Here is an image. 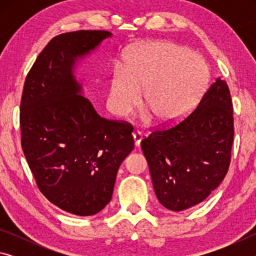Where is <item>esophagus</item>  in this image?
<instances>
[{
    "label": "esophagus",
    "instance_id": "obj_1",
    "mask_svg": "<svg viewBox=\"0 0 256 256\" xmlns=\"http://www.w3.org/2000/svg\"><path fill=\"white\" fill-rule=\"evenodd\" d=\"M133 138H134V144H136V146H140V144H141V140H142V133L141 132H134L133 133Z\"/></svg>",
    "mask_w": 256,
    "mask_h": 256
}]
</instances>
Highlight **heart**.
<instances>
[{"label":"heart","mask_w":256,"mask_h":256,"mask_svg":"<svg viewBox=\"0 0 256 256\" xmlns=\"http://www.w3.org/2000/svg\"><path fill=\"white\" fill-rule=\"evenodd\" d=\"M209 80L206 63L188 50L168 42L138 46L125 56V68L110 82L108 106L126 116L144 102L162 124H172L192 110ZM149 118V116H148Z\"/></svg>","instance_id":"obj_1"}]
</instances>
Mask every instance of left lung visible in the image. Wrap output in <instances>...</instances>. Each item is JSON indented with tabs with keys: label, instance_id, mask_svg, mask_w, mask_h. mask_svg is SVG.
<instances>
[{
	"label": "left lung",
	"instance_id": "left-lung-1",
	"mask_svg": "<svg viewBox=\"0 0 256 256\" xmlns=\"http://www.w3.org/2000/svg\"><path fill=\"white\" fill-rule=\"evenodd\" d=\"M232 141L230 92L218 78L188 118L141 141L159 202L182 211L206 200L227 174Z\"/></svg>",
	"mask_w": 256,
	"mask_h": 256
}]
</instances>
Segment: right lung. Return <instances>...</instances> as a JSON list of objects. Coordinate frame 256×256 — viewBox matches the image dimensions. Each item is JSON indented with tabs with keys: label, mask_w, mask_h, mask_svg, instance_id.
<instances>
[{
	"label": "right lung",
	"mask_w": 256,
	"mask_h": 256,
	"mask_svg": "<svg viewBox=\"0 0 256 256\" xmlns=\"http://www.w3.org/2000/svg\"><path fill=\"white\" fill-rule=\"evenodd\" d=\"M112 34L79 30L54 37L26 78L21 146L40 192L72 214H98L110 203L116 174L134 148L131 124L100 118L73 70Z\"/></svg>",
	"instance_id": "right-lung-1"
}]
</instances>
